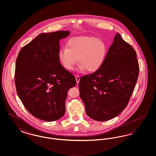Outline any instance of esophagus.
<instances>
[{"instance_id": "34e87169", "label": "esophagus", "mask_w": 156, "mask_h": 156, "mask_svg": "<svg viewBox=\"0 0 156 156\" xmlns=\"http://www.w3.org/2000/svg\"><path fill=\"white\" fill-rule=\"evenodd\" d=\"M75 79H76V83H79V81H80V76H79V75H75Z\"/></svg>"}]
</instances>
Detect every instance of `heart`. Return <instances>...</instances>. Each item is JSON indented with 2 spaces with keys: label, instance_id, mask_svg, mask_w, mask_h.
Masks as SVG:
<instances>
[{
  "label": "heart",
  "instance_id": "heart-1",
  "mask_svg": "<svg viewBox=\"0 0 156 156\" xmlns=\"http://www.w3.org/2000/svg\"><path fill=\"white\" fill-rule=\"evenodd\" d=\"M106 48L104 42L96 37H73L67 43V48L59 50L58 58L67 70H72L78 58L81 69L92 73L98 70L104 62Z\"/></svg>",
  "mask_w": 156,
  "mask_h": 156
}]
</instances>
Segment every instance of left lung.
Returning <instances> with one entry per match:
<instances>
[{"label":"left lung","instance_id":"left-lung-1","mask_svg":"<svg viewBox=\"0 0 156 156\" xmlns=\"http://www.w3.org/2000/svg\"><path fill=\"white\" fill-rule=\"evenodd\" d=\"M136 57L132 46L118 33L101 67L81 78L80 97L90 118L106 121L125 109L139 76Z\"/></svg>","mask_w":156,"mask_h":156}]
</instances>
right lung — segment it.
<instances>
[{"mask_svg":"<svg viewBox=\"0 0 156 156\" xmlns=\"http://www.w3.org/2000/svg\"><path fill=\"white\" fill-rule=\"evenodd\" d=\"M69 34L68 31L41 33L18 54L16 91L26 109L38 119L52 122L62 117L68 90L76 83L58 58L59 40Z\"/></svg>","mask_w":156,"mask_h":156,"instance_id":"obj_1","label":"right lung"}]
</instances>
